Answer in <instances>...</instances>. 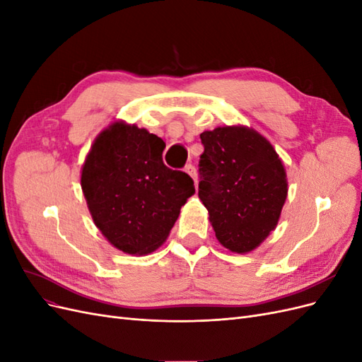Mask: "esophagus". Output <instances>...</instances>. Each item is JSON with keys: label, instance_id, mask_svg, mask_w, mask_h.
Wrapping results in <instances>:
<instances>
[{"label": "esophagus", "instance_id": "esophagus-1", "mask_svg": "<svg viewBox=\"0 0 362 362\" xmlns=\"http://www.w3.org/2000/svg\"><path fill=\"white\" fill-rule=\"evenodd\" d=\"M184 170L185 172H187L189 175H190V177L196 181V168L193 166V164H185V168H184Z\"/></svg>", "mask_w": 362, "mask_h": 362}]
</instances>
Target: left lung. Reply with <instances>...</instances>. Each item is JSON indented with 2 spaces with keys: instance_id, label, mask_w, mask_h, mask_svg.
I'll use <instances>...</instances> for the list:
<instances>
[{
  "instance_id": "8db88e82",
  "label": "left lung",
  "mask_w": 362,
  "mask_h": 362,
  "mask_svg": "<svg viewBox=\"0 0 362 362\" xmlns=\"http://www.w3.org/2000/svg\"><path fill=\"white\" fill-rule=\"evenodd\" d=\"M199 199L222 246L246 254L275 229L287 198L276 151L257 131L218 127L201 134Z\"/></svg>"
}]
</instances>
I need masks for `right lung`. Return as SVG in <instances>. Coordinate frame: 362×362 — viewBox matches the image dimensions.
<instances>
[{"instance_id": "obj_1", "label": "right lung", "mask_w": 362, "mask_h": 362, "mask_svg": "<svg viewBox=\"0 0 362 362\" xmlns=\"http://www.w3.org/2000/svg\"><path fill=\"white\" fill-rule=\"evenodd\" d=\"M163 139L115 122L93 141L81 189L95 225L119 250L146 255L168 238L181 206L194 193L185 172L163 163Z\"/></svg>"}]
</instances>
